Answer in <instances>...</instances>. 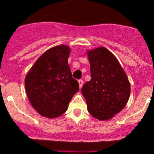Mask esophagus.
<instances>
[{"mask_svg": "<svg viewBox=\"0 0 154 154\" xmlns=\"http://www.w3.org/2000/svg\"><path fill=\"white\" fill-rule=\"evenodd\" d=\"M78 82H79V88H81L82 87V85H83V80L82 79H79L78 80Z\"/></svg>", "mask_w": 154, "mask_h": 154, "instance_id": "1", "label": "esophagus"}]
</instances>
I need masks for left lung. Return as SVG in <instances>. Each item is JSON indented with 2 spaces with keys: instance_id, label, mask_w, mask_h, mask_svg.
<instances>
[{
  "instance_id": "8db88e82",
  "label": "left lung",
  "mask_w": 154,
  "mask_h": 154,
  "mask_svg": "<svg viewBox=\"0 0 154 154\" xmlns=\"http://www.w3.org/2000/svg\"><path fill=\"white\" fill-rule=\"evenodd\" d=\"M91 79L83 85L82 93L88 110L93 117L106 120L114 117L126 106L130 84L118 60L108 49L88 51Z\"/></svg>"
}]
</instances>
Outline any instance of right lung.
<instances>
[{
	"instance_id": "right-lung-1",
	"label": "right lung",
	"mask_w": 154,
	"mask_h": 154,
	"mask_svg": "<svg viewBox=\"0 0 154 154\" xmlns=\"http://www.w3.org/2000/svg\"><path fill=\"white\" fill-rule=\"evenodd\" d=\"M69 48L58 45L45 51L37 60L25 78L28 98L40 115L56 118L68 109L79 91V83L72 77L68 65Z\"/></svg>"
}]
</instances>
